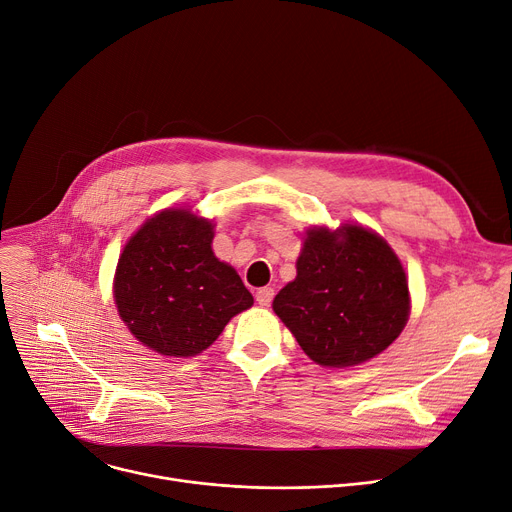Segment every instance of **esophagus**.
<instances>
[{"mask_svg": "<svg viewBox=\"0 0 512 512\" xmlns=\"http://www.w3.org/2000/svg\"><path fill=\"white\" fill-rule=\"evenodd\" d=\"M255 299H257V303H259L261 307H270V303L274 301V288H270V286L259 288V290L255 292Z\"/></svg>", "mask_w": 512, "mask_h": 512, "instance_id": "obj_1", "label": "esophagus"}]
</instances>
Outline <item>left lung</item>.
Here are the masks:
<instances>
[{"label": "left lung", "instance_id": "left-lung-1", "mask_svg": "<svg viewBox=\"0 0 512 512\" xmlns=\"http://www.w3.org/2000/svg\"><path fill=\"white\" fill-rule=\"evenodd\" d=\"M274 311L305 355L324 367H353L380 355L405 330L407 274L388 242L363 226L307 230L297 278Z\"/></svg>", "mask_w": 512, "mask_h": 512}]
</instances>
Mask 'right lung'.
<instances>
[{"label": "right lung", "instance_id": "obj_1", "mask_svg": "<svg viewBox=\"0 0 512 512\" xmlns=\"http://www.w3.org/2000/svg\"><path fill=\"white\" fill-rule=\"evenodd\" d=\"M213 224L164 209L130 236L118 259L114 299L130 334L164 357H195L253 305L232 265L211 251Z\"/></svg>", "mask_w": 512, "mask_h": 512}]
</instances>
